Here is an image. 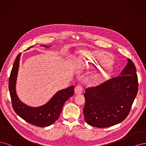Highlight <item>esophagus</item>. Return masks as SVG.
<instances>
[{"mask_svg": "<svg viewBox=\"0 0 146 146\" xmlns=\"http://www.w3.org/2000/svg\"><path fill=\"white\" fill-rule=\"evenodd\" d=\"M83 87L81 85H78L74 88V92L76 94H80L82 93Z\"/></svg>", "mask_w": 146, "mask_h": 146, "instance_id": "34e87169", "label": "esophagus"}]
</instances>
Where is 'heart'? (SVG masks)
<instances>
[{"mask_svg": "<svg viewBox=\"0 0 146 146\" xmlns=\"http://www.w3.org/2000/svg\"><path fill=\"white\" fill-rule=\"evenodd\" d=\"M79 61L81 66L86 68L100 67L93 74V79L96 82L104 81L112 72L111 59L104 52L80 51L79 52Z\"/></svg>", "mask_w": 146, "mask_h": 146, "instance_id": "obj_1", "label": "heart"}]
</instances>
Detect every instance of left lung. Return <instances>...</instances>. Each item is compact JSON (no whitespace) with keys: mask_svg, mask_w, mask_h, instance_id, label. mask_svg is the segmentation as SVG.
Here are the masks:
<instances>
[{"mask_svg":"<svg viewBox=\"0 0 146 146\" xmlns=\"http://www.w3.org/2000/svg\"><path fill=\"white\" fill-rule=\"evenodd\" d=\"M118 76L85 89V120L96 127H108L123 121L130 112L138 90L137 70L131 59Z\"/></svg>","mask_w":146,"mask_h":146,"instance_id":"8db88e82","label":"left lung"}]
</instances>
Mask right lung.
Returning <instances> with one entry per match:
<instances>
[{"instance_id": "right-lung-1", "label": "right lung", "mask_w": 146, "mask_h": 146, "mask_svg": "<svg viewBox=\"0 0 146 146\" xmlns=\"http://www.w3.org/2000/svg\"><path fill=\"white\" fill-rule=\"evenodd\" d=\"M20 55L21 53L15 59L9 79V91L13 109L19 116L32 125L38 127L50 126L58 119L65 102L73 95L74 85L59 91L47 104L41 106L33 108L25 105L19 100L15 91Z\"/></svg>"}]
</instances>
